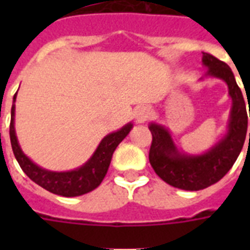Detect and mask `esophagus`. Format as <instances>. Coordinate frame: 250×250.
<instances>
[{
	"label": "esophagus",
	"mask_w": 250,
	"mask_h": 250,
	"mask_svg": "<svg viewBox=\"0 0 250 250\" xmlns=\"http://www.w3.org/2000/svg\"><path fill=\"white\" fill-rule=\"evenodd\" d=\"M150 117V110L146 107V106H140V107H137L136 111H135V118H136V121L139 123H144L146 122Z\"/></svg>",
	"instance_id": "obj_1"
}]
</instances>
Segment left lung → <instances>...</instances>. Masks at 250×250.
I'll return each mask as SVG.
<instances>
[{"label": "left lung", "instance_id": "1", "mask_svg": "<svg viewBox=\"0 0 250 250\" xmlns=\"http://www.w3.org/2000/svg\"><path fill=\"white\" fill-rule=\"evenodd\" d=\"M202 63L208 67L206 76L226 82L229 97L232 98V109L226 136L204 154L190 156L179 152L168 129L164 125L157 123H150L149 125L153 136L149 162L153 170L167 184L184 190H200L219 182L236 162L248 129V113L244 97L229 64L209 53H204Z\"/></svg>", "mask_w": 250, "mask_h": 250}]
</instances>
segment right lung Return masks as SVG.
<instances>
[{"label": "right lung", "instance_id": "right-lung-1", "mask_svg": "<svg viewBox=\"0 0 250 250\" xmlns=\"http://www.w3.org/2000/svg\"><path fill=\"white\" fill-rule=\"evenodd\" d=\"M15 100L17 93L14 94L13 106H11V121H10V141L13 148L14 156L17 158L21 168L32 182L42 187L44 189L49 190L54 194H60L64 197H75L85 194L94 188H97L105 178L107 168L111 162L114 150L121 144L132 128V123L123 125L117 132L109 133L101 140L100 145L90 157L88 162L79 168L64 172H56L41 168L36 164H33L24 153L21 152L14 127V115H15Z\"/></svg>", "mask_w": 250, "mask_h": 250}]
</instances>
